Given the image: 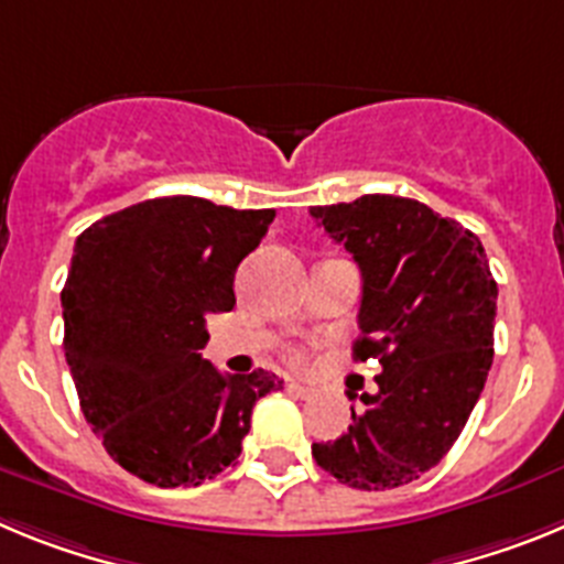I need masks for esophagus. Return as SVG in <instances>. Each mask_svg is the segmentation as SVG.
Returning a JSON list of instances; mask_svg holds the SVG:
<instances>
[{
	"instance_id": "esophagus-1",
	"label": "esophagus",
	"mask_w": 564,
	"mask_h": 564,
	"mask_svg": "<svg viewBox=\"0 0 564 564\" xmlns=\"http://www.w3.org/2000/svg\"><path fill=\"white\" fill-rule=\"evenodd\" d=\"M288 392L299 398H311L313 395V387L311 383H302V381H288Z\"/></svg>"
}]
</instances>
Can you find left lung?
<instances>
[{"label": "left lung", "instance_id": "obj_1", "mask_svg": "<svg viewBox=\"0 0 564 564\" xmlns=\"http://www.w3.org/2000/svg\"><path fill=\"white\" fill-rule=\"evenodd\" d=\"M311 214L361 271L352 356L383 367L350 430L313 443V457L352 488L406 486L443 460L480 398L497 282L477 234L410 197L364 194Z\"/></svg>", "mask_w": 564, "mask_h": 564}]
</instances>
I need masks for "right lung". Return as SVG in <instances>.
I'll use <instances>...</instances> for the list:
<instances>
[{
	"label": "right lung",
	"mask_w": 564,
	"mask_h": 564,
	"mask_svg": "<svg viewBox=\"0 0 564 564\" xmlns=\"http://www.w3.org/2000/svg\"><path fill=\"white\" fill-rule=\"evenodd\" d=\"M273 208L158 197L93 223L62 291L64 356L87 423L129 475L200 486L231 466L253 403L282 378L223 376L200 356L208 313H228L234 273Z\"/></svg>",
	"instance_id": "1"
}]
</instances>
